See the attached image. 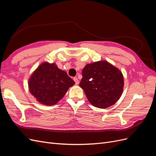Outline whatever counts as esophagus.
<instances>
[{
  "label": "esophagus",
  "instance_id": "1",
  "mask_svg": "<svg viewBox=\"0 0 156 156\" xmlns=\"http://www.w3.org/2000/svg\"><path fill=\"white\" fill-rule=\"evenodd\" d=\"M73 80L75 81V84H76V85H77L79 84V80H78V79L77 77H74L73 78Z\"/></svg>",
  "mask_w": 156,
  "mask_h": 156
}]
</instances>
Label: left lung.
Returning <instances> with one entry per match:
<instances>
[{
    "label": "left lung",
    "instance_id": "8db88e82",
    "mask_svg": "<svg viewBox=\"0 0 156 156\" xmlns=\"http://www.w3.org/2000/svg\"><path fill=\"white\" fill-rule=\"evenodd\" d=\"M79 83L90 103L99 108L115 104L121 97L124 86L122 74L106 61L88 64L82 71Z\"/></svg>",
    "mask_w": 156,
    "mask_h": 156
}]
</instances>
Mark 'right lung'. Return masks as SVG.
Returning <instances> with one entry per match:
<instances>
[{"label":"right lung","instance_id":"add662e5","mask_svg":"<svg viewBox=\"0 0 156 156\" xmlns=\"http://www.w3.org/2000/svg\"><path fill=\"white\" fill-rule=\"evenodd\" d=\"M74 84L66 72L58 69L55 64L44 62L31 75L28 86L37 101L50 106L59 101Z\"/></svg>","mask_w":156,"mask_h":156}]
</instances>
